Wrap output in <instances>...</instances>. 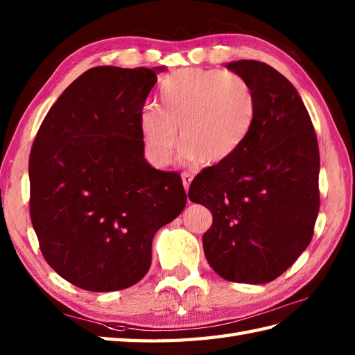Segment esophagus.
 Instances as JSON below:
<instances>
[{"mask_svg":"<svg viewBox=\"0 0 355 355\" xmlns=\"http://www.w3.org/2000/svg\"><path fill=\"white\" fill-rule=\"evenodd\" d=\"M182 180H183L184 189H186V192H187V191H189V186H191V183H192L193 175H192V173H189V172H183V173H182Z\"/></svg>","mask_w":355,"mask_h":355,"instance_id":"obj_1","label":"esophagus"}]
</instances>
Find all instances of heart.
Segmentation results:
<instances>
[{"label":"heart","instance_id":"obj_1","mask_svg":"<svg viewBox=\"0 0 355 355\" xmlns=\"http://www.w3.org/2000/svg\"><path fill=\"white\" fill-rule=\"evenodd\" d=\"M256 117L252 85L236 73L183 69L160 87V108L140 112V132L154 163L171 162L173 148L183 145L184 162L215 164L236 153Z\"/></svg>","mask_w":355,"mask_h":355}]
</instances>
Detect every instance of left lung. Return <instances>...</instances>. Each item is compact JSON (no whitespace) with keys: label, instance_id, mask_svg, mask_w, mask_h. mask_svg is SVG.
<instances>
[{"label":"left lung","instance_id":"8db88e82","mask_svg":"<svg viewBox=\"0 0 355 355\" xmlns=\"http://www.w3.org/2000/svg\"><path fill=\"white\" fill-rule=\"evenodd\" d=\"M252 85L256 117L227 160L202 169L189 200L214 216L206 259L225 281L267 284L311 243L319 214L320 157L314 126L291 82L259 61L225 65Z\"/></svg>","mask_w":355,"mask_h":355}]
</instances>
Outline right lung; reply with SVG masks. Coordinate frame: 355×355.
Masks as SVG:
<instances>
[{
	"label": "right lung",
	"instance_id": "1",
	"mask_svg": "<svg viewBox=\"0 0 355 355\" xmlns=\"http://www.w3.org/2000/svg\"><path fill=\"white\" fill-rule=\"evenodd\" d=\"M150 70L94 67L50 108L28 160L30 218L49 266L88 291H116L148 273L155 232L183 212L177 172L145 155L140 112Z\"/></svg>",
	"mask_w": 355,
	"mask_h": 355
}]
</instances>
